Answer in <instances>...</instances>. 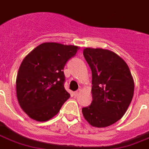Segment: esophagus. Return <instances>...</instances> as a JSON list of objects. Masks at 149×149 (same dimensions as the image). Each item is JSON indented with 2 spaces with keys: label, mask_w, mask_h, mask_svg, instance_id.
I'll list each match as a JSON object with an SVG mask.
<instances>
[{
  "label": "esophagus",
  "mask_w": 149,
  "mask_h": 149,
  "mask_svg": "<svg viewBox=\"0 0 149 149\" xmlns=\"http://www.w3.org/2000/svg\"><path fill=\"white\" fill-rule=\"evenodd\" d=\"M81 92V89H79L78 91H75L74 92V95L75 96H78V95H79V93Z\"/></svg>",
  "instance_id": "34e87169"
}]
</instances>
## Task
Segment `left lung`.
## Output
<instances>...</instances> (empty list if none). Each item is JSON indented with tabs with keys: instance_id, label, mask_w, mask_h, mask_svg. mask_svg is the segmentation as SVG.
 I'll return each instance as SVG.
<instances>
[{
	"instance_id": "8db88e82",
	"label": "left lung",
	"mask_w": 149,
	"mask_h": 149,
	"mask_svg": "<svg viewBox=\"0 0 149 149\" xmlns=\"http://www.w3.org/2000/svg\"><path fill=\"white\" fill-rule=\"evenodd\" d=\"M84 56L92 72L93 100L83 115L93 127H106L123 117L132 101V75L124 60L109 50L86 47Z\"/></svg>"
}]
</instances>
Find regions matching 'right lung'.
<instances>
[{"mask_svg": "<svg viewBox=\"0 0 149 149\" xmlns=\"http://www.w3.org/2000/svg\"><path fill=\"white\" fill-rule=\"evenodd\" d=\"M78 50L74 45L48 42L25 57L17 74L16 95L20 107L29 117L47 121L70 98L64 87L63 70Z\"/></svg>", "mask_w": 149, "mask_h": 149, "instance_id": "right-lung-1", "label": "right lung"}]
</instances>
